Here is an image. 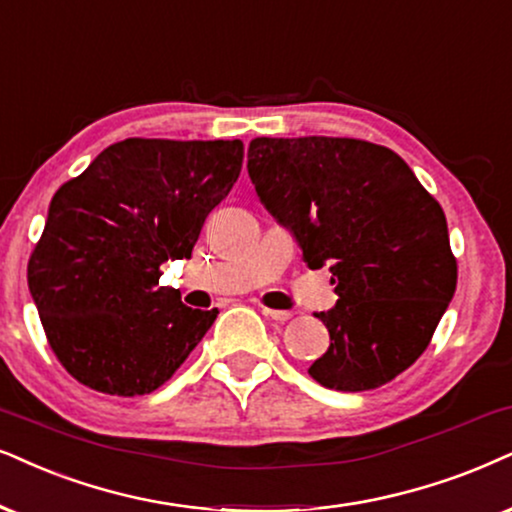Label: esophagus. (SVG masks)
Returning <instances> with one entry per match:
<instances>
[{"mask_svg":"<svg viewBox=\"0 0 512 512\" xmlns=\"http://www.w3.org/2000/svg\"><path fill=\"white\" fill-rule=\"evenodd\" d=\"M262 314L267 316V319L278 321V323H286V321L293 319V312H286V309H269V307H264Z\"/></svg>","mask_w":512,"mask_h":512,"instance_id":"obj_1","label":"esophagus"}]
</instances>
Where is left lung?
<instances>
[{
    "label": "left lung",
    "mask_w": 512,
    "mask_h": 512,
    "mask_svg": "<svg viewBox=\"0 0 512 512\" xmlns=\"http://www.w3.org/2000/svg\"><path fill=\"white\" fill-rule=\"evenodd\" d=\"M248 174L338 304L316 314L331 347L309 366L328 390L390 383L425 352L456 293L442 205L390 148L345 137H257Z\"/></svg>",
    "instance_id": "left-lung-1"
}]
</instances>
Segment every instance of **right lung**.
<instances>
[{
	"label": "right lung",
	"mask_w": 512,
	"mask_h": 512,
	"mask_svg": "<svg viewBox=\"0 0 512 512\" xmlns=\"http://www.w3.org/2000/svg\"><path fill=\"white\" fill-rule=\"evenodd\" d=\"M243 141L125 139L54 193L28 288L61 366L103 394L139 397L172 378L217 319L158 286L189 260L229 196Z\"/></svg>",
	"instance_id": "obj_1"
}]
</instances>
